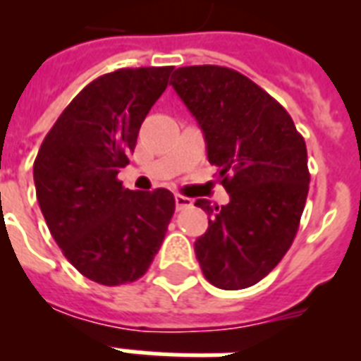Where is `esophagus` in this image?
Returning a JSON list of instances; mask_svg holds the SVG:
<instances>
[{"instance_id": "34e87169", "label": "esophagus", "mask_w": 361, "mask_h": 361, "mask_svg": "<svg viewBox=\"0 0 361 361\" xmlns=\"http://www.w3.org/2000/svg\"><path fill=\"white\" fill-rule=\"evenodd\" d=\"M192 206L191 198L183 197V195H176V208L178 209H187Z\"/></svg>"}]
</instances>
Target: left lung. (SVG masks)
<instances>
[{"instance_id": "obj_1", "label": "left lung", "mask_w": 361, "mask_h": 361, "mask_svg": "<svg viewBox=\"0 0 361 361\" xmlns=\"http://www.w3.org/2000/svg\"><path fill=\"white\" fill-rule=\"evenodd\" d=\"M170 84L200 125L231 197L221 208L195 202L209 215L195 241L204 277L223 290L257 285L296 238L311 180L305 140L288 112L238 71L180 67Z\"/></svg>"}]
</instances>
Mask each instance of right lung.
I'll list each match as a JSON object with an SVG mask.
<instances>
[{"mask_svg":"<svg viewBox=\"0 0 361 361\" xmlns=\"http://www.w3.org/2000/svg\"><path fill=\"white\" fill-rule=\"evenodd\" d=\"M172 69H118L90 82L48 130L33 163L50 234L65 258L99 285L140 279L174 215L169 189L130 191L118 180Z\"/></svg>","mask_w":361,"mask_h":361,"instance_id":"add662e5","label":"right lung"}]
</instances>
